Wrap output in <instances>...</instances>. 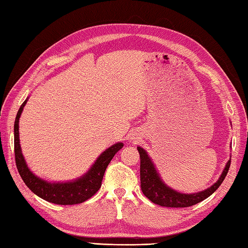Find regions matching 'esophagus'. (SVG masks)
Here are the masks:
<instances>
[{
	"label": "esophagus",
	"mask_w": 248,
	"mask_h": 248,
	"mask_svg": "<svg viewBox=\"0 0 248 248\" xmlns=\"http://www.w3.org/2000/svg\"><path fill=\"white\" fill-rule=\"evenodd\" d=\"M131 139H132V140H134V141H135V140H138V139H139V138H138V135L132 134V138H131Z\"/></svg>",
	"instance_id": "1"
}]
</instances>
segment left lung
<instances>
[{
	"label": "left lung",
	"instance_id": "8db88e82",
	"mask_svg": "<svg viewBox=\"0 0 248 248\" xmlns=\"http://www.w3.org/2000/svg\"><path fill=\"white\" fill-rule=\"evenodd\" d=\"M140 156V186L145 196L155 204L168 208H186L202 202L217 191L227 175L230 167V160L226 163L222 175L213 186L197 193L186 194L170 187L162 180L155 163L144 148L138 147Z\"/></svg>",
	"mask_w": 248,
	"mask_h": 248
}]
</instances>
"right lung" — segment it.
<instances>
[{"label":"right lung","instance_id":"add662e5","mask_svg":"<svg viewBox=\"0 0 248 248\" xmlns=\"http://www.w3.org/2000/svg\"><path fill=\"white\" fill-rule=\"evenodd\" d=\"M28 100L29 97L25 99V101L20 107L17 116H16L14 127L16 165H17L21 178L31 192L49 202L56 204H78L84 202L98 192V189L101 186L105 170H107L114 155L123 148L124 143L119 141V143H116L108 147V149H105L97 157V160L94 161L91 168L84 175L75 179V180L62 182L46 181L45 179L36 176L30 170L22 155V150H21L19 119Z\"/></svg>","mask_w":248,"mask_h":248}]
</instances>
